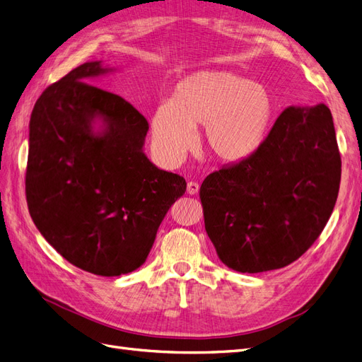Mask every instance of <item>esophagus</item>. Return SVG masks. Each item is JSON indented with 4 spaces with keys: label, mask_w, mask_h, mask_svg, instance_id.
I'll return each instance as SVG.
<instances>
[{
    "label": "esophagus",
    "mask_w": 362,
    "mask_h": 362,
    "mask_svg": "<svg viewBox=\"0 0 362 362\" xmlns=\"http://www.w3.org/2000/svg\"><path fill=\"white\" fill-rule=\"evenodd\" d=\"M198 192H199V184L194 182V181H190L187 184V193L189 194H196Z\"/></svg>",
    "instance_id": "obj_1"
}]
</instances>
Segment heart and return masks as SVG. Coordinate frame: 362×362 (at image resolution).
<instances>
[{
  "label": "heart",
  "instance_id": "1",
  "mask_svg": "<svg viewBox=\"0 0 362 362\" xmlns=\"http://www.w3.org/2000/svg\"><path fill=\"white\" fill-rule=\"evenodd\" d=\"M275 101L264 86L229 71H201L182 80L172 100L160 101L151 115V144L158 158L178 163L201 144L221 161L249 157L266 136Z\"/></svg>",
  "mask_w": 362,
  "mask_h": 362
}]
</instances>
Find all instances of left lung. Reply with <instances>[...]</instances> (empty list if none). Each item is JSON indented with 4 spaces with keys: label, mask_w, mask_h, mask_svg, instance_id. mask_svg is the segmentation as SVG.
<instances>
[{
    "label": "left lung",
    "mask_w": 362,
    "mask_h": 362,
    "mask_svg": "<svg viewBox=\"0 0 362 362\" xmlns=\"http://www.w3.org/2000/svg\"><path fill=\"white\" fill-rule=\"evenodd\" d=\"M339 180L329 108L287 107L255 152L201 185L205 229L218 258L242 273L288 266L322 234Z\"/></svg>",
    "instance_id": "1"
}]
</instances>
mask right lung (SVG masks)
Returning a JSON list of instances; mask_svg holds the SVG:
<instances>
[{"label":"right lung","instance_id":"right-lung-1","mask_svg":"<svg viewBox=\"0 0 362 362\" xmlns=\"http://www.w3.org/2000/svg\"><path fill=\"white\" fill-rule=\"evenodd\" d=\"M115 72L75 68L40 95L30 117L25 192L33 222L71 264L100 276L139 269L187 182L145 154L148 120L92 86Z\"/></svg>","mask_w":362,"mask_h":362}]
</instances>
